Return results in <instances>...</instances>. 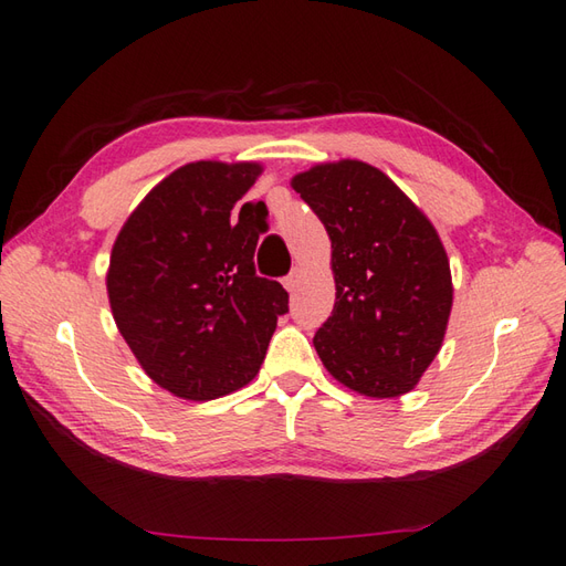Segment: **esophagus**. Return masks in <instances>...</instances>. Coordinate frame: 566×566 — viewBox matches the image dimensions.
Returning a JSON list of instances; mask_svg holds the SVG:
<instances>
[{
    "label": "esophagus",
    "mask_w": 566,
    "mask_h": 566,
    "mask_svg": "<svg viewBox=\"0 0 566 566\" xmlns=\"http://www.w3.org/2000/svg\"><path fill=\"white\" fill-rule=\"evenodd\" d=\"M300 279H303V271H300V269H293V271H291V275H287V279H285V287H287V291L295 293V291H297V285H300Z\"/></svg>",
    "instance_id": "34e87169"
}]
</instances>
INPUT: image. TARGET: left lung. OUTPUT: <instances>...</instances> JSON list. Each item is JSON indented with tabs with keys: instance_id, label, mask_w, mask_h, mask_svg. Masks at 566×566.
Masks as SVG:
<instances>
[{
	"instance_id": "1",
	"label": "left lung",
	"mask_w": 566,
	"mask_h": 566,
	"mask_svg": "<svg viewBox=\"0 0 566 566\" xmlns=\"http://www.w3.org/2000/svg\"><path fill=\"white\" fill-rule=\"evenodd\" d=\"M291 186L332 240L336 303L312 342L324 368L373 399L411 392L453 310L441 237L387 174L360 159L322 161Z\"/></svg>"
}]
</instances>
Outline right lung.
<instances>
[{"label": "right lung", "mask_w": 566, "mask_h": 566, "mask_svg": "<svg viewBox=\"0 0 566 566\" xmlns=\"http://www.w3.org/2000/svg\"><path fill=\"white\" fill-rule=\"evenodd\" d=\"M261 171L259 161H188L137 203L113 242V319L147 378L179 399L210 401L254 380L287 312L283 285L254 271L266 206L244 203L232 220Z\"/></svg>", "instance_id": "1"}]
</instances>
